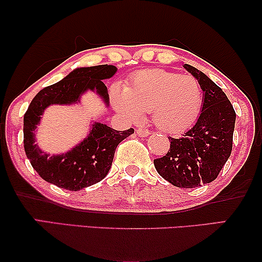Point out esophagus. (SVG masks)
Instances as JSON below:
<instances>
[{
    "mask_svg": "<svg viewBox=\"0 0 262 262\" xmlns=\"http://www.w3.org/2000/svg\"><path fill=\"white\" fill-rule=\"evenodd\" d=\"M136 132H137V135L139 136V137H146V136L150 135V131L148 130V128H143V127L137 128Z\"/></svg>",
    "mask_w": 262,
    "mask_h": 262,
    "instance_id": "34e87169",
    "label": "esophagus"
}]
</instances>
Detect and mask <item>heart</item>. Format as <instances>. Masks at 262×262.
<instances>
[{
  "label": "heart",
  "instance_id": "b5f03b06",
  "mask_svg": "<svg viewBox=\"0 0 262 262\" xmlns=\"http://www.w3.org/2000/svg\"><path fill=\"white\" fill-rule=\"evenodd\" d=\"M111 100L118 112L137 119L152 112L161 130L179 132L191 126L203 102V88L195 77L162 69L139 71L124 88L113 89Z\"/></svg>",
  "mask_w": 262,
  "mask_h": 262
}]
</instances>
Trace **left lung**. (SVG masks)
Listing matches in <instances>:
<instances>
[{
    "mask_svg": "<svg viewBox=\"0 0 262 262\" xmlns=\"http://www.w3.org/2000/svg\"><path fill=\"white\" fill-rule=\"evenodd\" d=\"M203 88V107L193 127L154 164L161 177L180 188L210 184L218 177L232 149L236 113L225 93L196 68L185 64Z\"/></svg>",
    "mask_w": 262,
    "mask_h": 262,
    "instance_id": "left-lung-1",
    "label": "left lung"
}]
</instances>
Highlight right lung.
<instances>
[{
	"label": "right lung",
	"instance_id": "obj_1",
	"mask_svg": "<svg viewBox=\"0 0 262 262\" xmlns=\"http://www.w3.org/2000/svg\"><path fill=\"white\" fill-rule=\"evenodd\" d=\"M117 70L107 64L76 68L63 80L41 89L31 101L24 116V146L32 167L45 181L69 191H80L108 174L118 144L134 134V128L117 131L106 124L92 121L83 141L57 155H50L39 148L35 143V128L49 106L77 105L88 91L98 94L108 107V91L103 80L112 77Z\"/></svg>",
	"mask_w": 262,
	"mask_h": 262
}]
</instances>
